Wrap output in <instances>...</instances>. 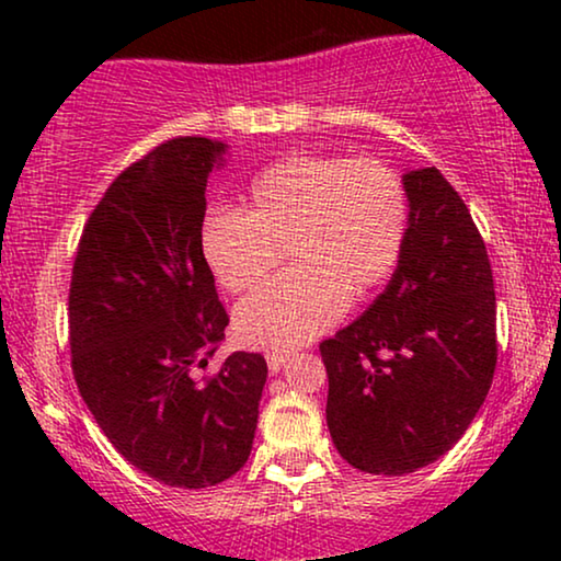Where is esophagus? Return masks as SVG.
<instances>
[{"mask_svg": "<svg viewBox=\"0 0 561 561\" xmlns=\"http://www.w3.org/2000/svg\"><path fill=\"white\" fill-rule=\"evenodd\" d=\"M288 357H290L288 352H278V350H275V352H267L265 359H267V367H271V373H280V367L286 365V359H288Z\"/></svg>", "mask_w": 561, "mask_h": 561, "instance_id": "esophagus-1", "label": "esophagus"}]
</instances>
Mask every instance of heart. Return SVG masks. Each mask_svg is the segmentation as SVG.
<instances>
[{"label": "heart", "instance_id": "b5f03b06", "mask_svg": "<svg viewBox=\"0 0 561 561\" xmlns=\"http://www.w3.org/2000/svg\"><path fill=\"white\" fill-rule=\"evenodd\" d=\"M409 229L403 179L380 158H280L250 181L242 209H214L202 250L229 294H248L280 263L294 267L237 309L252 347H296L375 294L401 260Z\"/></svg>", "mask_w": 561, "mask_h": 561}]
</instances>
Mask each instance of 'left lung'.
Instances as JSON below:
<instances>
[{"label": "left lung", "instance_id": "8db88e82", "mask_svg": "<svg viewBox=\"0 0 561 561\" xmlns=\"http://www.w3.org/2000/svg\"><path fill=\"white\" fill-rule=\"evenodd\" d=\"M409 229L386 290L319 344L327 426L370 474H405L455 447L493 382L495 290L485 242L436 168L403 173Z\"/></svg>", "mask_w": 561, "mask_h": 561}]
</instances>
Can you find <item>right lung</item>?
<instances>
[{"instance_id":"right-lung-1","label":"right lung","mask_w":561,"mask_h":561,"mask_svg":"<svg viewBox=\"0 0 561 561\" xmlns=\"http://www.w3.org/2000/svg\"><path fill=\"white\" fill-rule=\"evenodd\" d=\"M227 145L175 137L122 171L76 252L68 329L76 386L114 449L171 488H209L248 462L265 357L202 375L229 317L202 250L206 179Z\"/></svg>"}]
</instances>
